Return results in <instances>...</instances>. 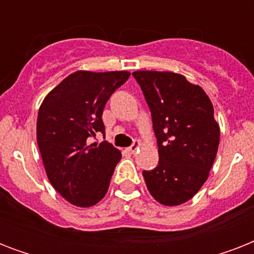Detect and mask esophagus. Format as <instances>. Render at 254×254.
Masks as SVG:
<instances>
[{"instance_id": "obj_1", "label": "esophagus", "mask_w": 254, "mask_h": 254, "mask_svg": "<svg viewBox=\"0 0 254 254\" xmlns=\"http://www.w3.org/2000/svg\"><path fill=\"white\" fill-rule=\"evenodd\" d=\"M138 149H139V143L134 142L130 147H127V153H130V154H134V153H137V151H138Z\"/></svg>"}]
</instances>
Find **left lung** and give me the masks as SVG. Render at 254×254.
Returning a JSON list of instances; mask_svg holds the SVG:
<instances>
[{
	"label": "left lung",
	"instance_id": "8db88e82",
	"mask_svg": "<svg viewBox=\"0 0 254 254\" xmlns=\"http://www.w3.org/2000/svg\"><path fill=\"white\" fill-rule=\"evenodd\" d=\"M133 76L151 112L158 166L143 171L149 192L163 205L190 200L204 185L216 158L220 127L203 88L183 75L135 71Z\"/></svg>",
	"mask_w": 254,
	"mask_h": 254
}]
</instances>
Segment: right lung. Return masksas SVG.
<instances>
[{"mask_svg":"<svg viewBox=\"0 0 254 254\" xmlns=\"http://www.w3.org/2000/svg\"><path fill=\"white\" fill-rule=\"evenodd\" d=\"M127 71H76L62 80L42 103L37 120V142L53 187L77 207L99 203L108 191L121 151L104 141L101 116L112 93L129 79Z\"/></svg>","mask_w":254,"mask_h":254,"instance_id":"obj_1","label":"right lung"}]
</instances>
